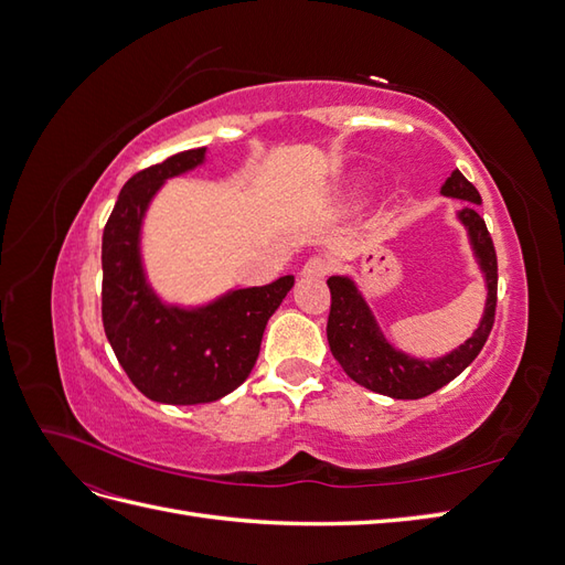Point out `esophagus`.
Masks as SVG:
<instances>
[{
  "instance_id": "34e87169",
  "label": "esophagus",
  "mask_w": 565,
  "mask_h": 565,
  "mask_svg": "<svg viewBox=\"0 0 565 565\" xmlns=\"http://www.w3.org/2000/svg\"><path fill=\"white\" fill-rule=\"evenodd\" d=\"M328 270H330L328 262L320 259V256H311V259L303 264L299 276L301 278H324V276H328Z\"/></svg>"
}]
</instances>
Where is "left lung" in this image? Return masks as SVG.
<instances>
[{
  "mask_svg": "<svg viewBox=\"0 0 565 565\" xmlns=\"http://www.w3.org/2000/svg\"><path fill=\"white\" fill-rule=\"evenodd\" d=\"M440 195L467 202V207L457 210L455 218L467 228L473 262L486 280L483 316L465 344L438 358L405 353L391 344L370 301L351 276H330L328 280L332 292V309L328 320V341L332 355L355 384L388 398L417 401L452 382L481 353L494 322L498 256H494L486 221L476 212L478 204H481V195H478L476 188L459 169H455L446 183L440 185Z\"/></svg>",
  "mask_w": 565,
  "mask_h": 565,
  "instance_id": "obj_1",
  "label": "left lung"
}]
</instances>
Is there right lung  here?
I'll use <instances>...</instances> for the list:
<instances>
[{"instance_id": "right-lung-1", "label": "right lung", "mask_w": 565, "mask_h": 565, "mask_svg": "<svg viewBox=\"0 0 565 565\" xmlns=\"http://www.w3.org/2000/svg\"><path fill=\"white\" fill-rule=\"evenodd\" d=\"M204 162L207 148H195L134 174L117 195L100 247L106 337L134 386L167 405L214 403L241 386L268 318L295 285V276H282L195 306L167 301L152 287L143 264L146 214L169 179Z\"/></svg>"}]
</instances>
